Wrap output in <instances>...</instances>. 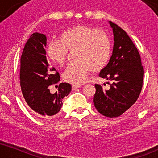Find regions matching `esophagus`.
Listing matches in <instances>:
<instances>
[{
  "label": "esophagus",
  "mask_w": 158,
  "mask_h": 158,
  "mask_svg": "<svg viewBox=\"0 0 158 158\" xmlns=\"http://www.w3.org/2000/svg\"><path fill=\"white\" fill-rule=\"evenodd\" d=\"M81 85H73L72 89H73V90H76V89L81 88Z\"/></svg>",
  "instance_id": "esophagus-1"
}]
</instances>
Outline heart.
I'll return each mask as SVG.
<instances>
[{"instance_id": "1", "label": "heart", "mask_w": 158, "mask_h": 158, "mask_svg": "<svg viewBox=\"0 0 158 158\" xmlns=\"http://www.w3.org/2000/svg\"><path fill=\"white\" fill-rule=\"evenodd\" d=\"M74 50L75 63L68 66L63 78L66 82L80 85L91 71H99L106 66L110 56V41L106 32L93 27L78 25L64 31L58 41H51L46 52L52 63L62 66L68 52Z\"/></svg>"}]
</instances>
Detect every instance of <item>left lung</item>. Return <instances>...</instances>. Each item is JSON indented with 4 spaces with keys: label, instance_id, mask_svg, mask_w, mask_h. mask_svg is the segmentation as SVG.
<instances>
[{
    "label": "left lung",
    "instance_id": "8db88e82",
    "mask_svg": "<svg viewBox=\"0 0 158 158\" xmlns=\"http://www.w3.org/2000/svg\"><path fill=\"white\" fill-rule=\"evenodd\" d=\"M109 23L114 33V49L108 64L99 75L112 83H108V90L95 84L93 102L99 113L114 118L121 116L138 100L144 72L141 56L131 39L118 25L111 21Z\"/></svg>",
    "mask_w": 158,
    "mask_h": 158
}]
</instances>
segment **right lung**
I'll return each mask as SVG.
<instances>
[{"mask_svg": "<svg viewBox=\"0 0 158 158\" xmlns=\"http://www.w3.org/2000/svg\"><path fill=\"white\" fill-rule=\"evenodd\" d=\"M45 35L34 33L23 49L20 58L21 90L25 100L35 115L41 118L53 117L61 110L62 100L69 94L72 85L61 83L58 91L51 94L48 86L60 81V75L46 57Z\"/></svg>", "mask_w": 158, "mask_h": 158, "instance_id": "obj_1", "label": "right lung"}]
</instances>
